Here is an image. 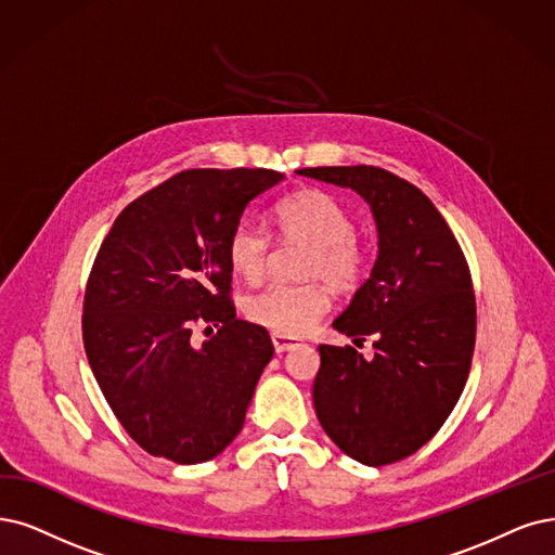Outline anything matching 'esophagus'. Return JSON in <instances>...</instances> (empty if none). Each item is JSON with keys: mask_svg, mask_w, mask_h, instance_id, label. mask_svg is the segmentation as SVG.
Here are the masks:
<instances>
[{"mask_svg": "<svg viewBox=\"0 0 555 555\" xmlns=\"http://www.w3.org/2000/svg\"><path fill=\"white\" fill-rule=\"evenodd\" d=\"M272 343H274V350L281 354V352H291L295 350V347H299L301 343L293 336H283V334H272Z\"/></svg>", "mask_w": 555, "mask_h": 555, "instance_id": "34e87169", "label": "esophagus"}]
</instances>
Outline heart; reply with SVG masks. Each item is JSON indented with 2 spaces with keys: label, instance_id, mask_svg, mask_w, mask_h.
<instances>
[{
  "label": "heart",
  "instance_id": "b5f03b06",
  "mask_svg": "<svg viewBox=\"0 0 555 555\" xmlns=\"http://www.w3.org/2000/svg\"><path fill=\"white\" fill-rule=\"evenodd\" d=\"M276 221L285 235L311 244L304 274L324 279L336 291H357L371 270V254L354 237L352 215L332 194L320 190H301L276 203ZM270 235L260 225L237 223L225 256L233 272L246 281H258L264 272ZM332 295L324 283H272L244 299V313L254 324L272 334L304 336L330 311Z\"/></svg>",
  "mask_w": 555,
  "mask_h": 555
}]
</instances>
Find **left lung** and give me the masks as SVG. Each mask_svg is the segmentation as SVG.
I'll use <instances>...</instances> for the list:
<instances>
[{"mask_svg":"<svg viewBox=\"0 0 555 555\" xmlns=\"http://www.w3.org/2000/svg\"><path fill=\"white\" fill-rule=\"evenodd\" d=\"M297 173L354 190L377 223L371 279L334 320L345 336H375V357L320 345L313 404L345 455L365 466L393 464L439 433L464 391L476 345L468 264L435 203L412 182L365 164Z\"/></svg>","mask_w":555,"mask_h":555,"instance_id":"left-lung-1","label":"left lung"}]
</instances>
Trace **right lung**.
Returning <instances> with one entry per match:
<instances>
[{
  "label": "right lung",
  "mask_w": 555,
  "mask_h": 555,
  "mask_svg": "<svg viewBox=\"0 0 555 555\" xmlns=\"http://www.w3.org/2000/svg\"><path fill=\"white\" fill-rule=\"evenodd\" d=\"M272 169H190L134 198L102 240L81 336L126 433L155 457H217L244 425L274 357L264 326L235 318L225 244ZM194 325L218 334L198 348Z\"/></svg>",
  "instance_id": "1"
}]
</instances>
